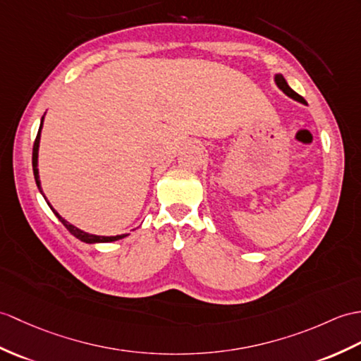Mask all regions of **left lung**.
Segmentation results:
<instances>
[{
  "mask_svg": "<svg viewBox=\"0 0 361 361\" xmlns=\"http://www.w3.org/2000/svg\"><path fill=\"white\" fill-rule=\"evenodd\" d=\"M274 81H275V85L279 86V89L280 90H283L284 94H286L289 98H292V99H295V102H300V103H303V104H306V102H305V98L303 97H300L297 92H294L292 90L290 87H289V85L286 82V80H284V77L281 73H276L275 77H274Z\"/></svg>",
  "mask_w": 361,
  "mask_h": 361,
  "instance_id": "left-lung-1",
  "label": "left lung"
}]
</instances>
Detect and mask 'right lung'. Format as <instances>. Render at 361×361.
Segmentation results:
<instances>
[{
  "label": "right lung",
  "mask_w": 361,
  "mask_h": 361,
  "mask_svg": "<svg viewBox=\"0 0 361 361\" xmlns=\"http://www.w3.org/2000/svg\"><path fill=\"white\" fill-rule=\"evenodd\" d=\"M43 120H44V116L43 118H41V123H39V129H38V133H37V138H35V142H33V150H32V167H33V177H35V181H37V186H38V189H39V192H41V195L44 197V194H43V189H41V181H39V173H38V149H39V138H41V129H43ZM44 200L47 201V198L44 197ZM47 204H49V207L52 209V212L56 215V219L60 220L64 226H66V229L69 231L73 237H77L78 240H81V241H85V243H90V245H95V243H111V241H116V240H121V238H124V237H128V233H123V235H112V237H104V235H94V233H87V232H85V231H81V229H78L77 226H73V224H71L69 221H66L63 216L58 214L55 209L52 207V204L49 203L47 201Z\"/></svg>",
  "instance_id": "right-lung-1"
}]
</instances>
